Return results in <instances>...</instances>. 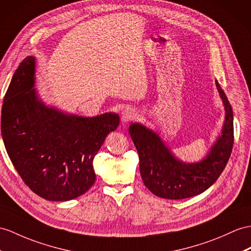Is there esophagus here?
<instances>
[{"label":"esophagus","mask_w":251,"mask_h":251,"mask_svg":"<svg viewBox=\"0 0 251 251\" xmlns=\"http://www.w3.org/2000/svg\"><path fill=\"white\" fill-rule=\"evenodd\" d=\"M135 117H136V112L131 107H126L124 111L121 112L122 124H127V122L133 120Z\"/></svg>","instance_id":"1"}]
</instances>
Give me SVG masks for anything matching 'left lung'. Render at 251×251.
<instances>
[{
	"mask_svg": "<svg viewBox=\"0 0 251 251\" xmlns=\"http://www.w3.org/2000/svg\"><path fill=\"white\" fill-rule=\"evenodd\" d=\"M216 87L225 106V121L216 142L202 160L185 163L176 157L157 133L131 124L129 133L139 156L140 176L146 187L165 199H185L206 191L227 165L233 147V112L221 85Z\"/></svg>",
	"mask_w": 251,
	"mask_h": 251,
	"instance_id": "8db88e82",
	"label": "left lung"
}]
</instances>
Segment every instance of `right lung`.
<instances>
[{
	"label": "right lung",
	"mask_w": 251,
	"mask_h": 251,
	"mask_svg": "<svg viewBox=\"0 0 251 251\" xmlns=\"http://www.w3.org/2000/svg\"><path fill=\"white\" fill-rule=\"evenodd\" d=\"M36 59L18 67L2 106L1 132L6 151L24 183L50 201H68L96 181L94 158L119 116L83 117L47 105L35 87Z\"/></svg>",
	"instance_id": "obj_1"
}]
</instances>
